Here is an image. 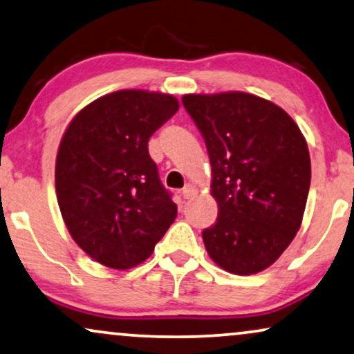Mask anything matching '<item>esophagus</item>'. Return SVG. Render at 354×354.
Wrapping results in <instances>:
<instances>
[{
	"label": "esophagus",
	"mask_w": 354,
	"mask_h": 354,
	"mask_svg": "<svg viewBox=\"0 0 354 354\" xmlns=\"http://www.w3.org/2000/svg\"><path fill=\"white\" fill-rule=\"evenodd\" d=\"M196 192H198L196 188L193 187V185H190V183H188V185L182 190V196L185 198V200H190V198H193V196L196 195Z\"/></svg>",
	"instance_id": "1"
}]
</instances>
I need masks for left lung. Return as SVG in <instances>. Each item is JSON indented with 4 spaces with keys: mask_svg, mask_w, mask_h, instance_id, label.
Masks as SVG:
<instances>
[{
    "mask_svg": "<svg viewBox=\"0 0 354 354\" xmlns=\"http://www.w3.org/2000/svg\"><path fill=\"white\" fill-rule=\"evenodd\" d=\"M205 138L219 212L203 230L207 254L227 272L268 269L301 225L311 183L306 140L277 104L243 91L183 95Z\"/></svg>",
    "mask_w": 354,
    "mask_h": 354,
    "instance_id": "1",
    "label": "left lung"
}]
</instances>
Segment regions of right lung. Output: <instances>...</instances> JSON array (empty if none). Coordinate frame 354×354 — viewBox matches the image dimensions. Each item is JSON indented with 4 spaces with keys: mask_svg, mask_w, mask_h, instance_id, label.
I'll use <instances>...</instances> for the list:
<instances>
[{
    "mask_svg": "<svg viewBox=\"0 0 354 354\" xmlns=\"http://www.w3.org/2000/svg\"><path fill=\"white\" fill-rule=\"evenodd\" d=\"M177 111L172 95L119 90L85 106L62 135L57 205L71 236L96 263L135 268L176 221L148 142Z\"/></svg>",
    "mask_w": 354,
    "mask_h": 354,
    "instance_id": "obj_1",
    "label": "right lung"
}]
</instances>
